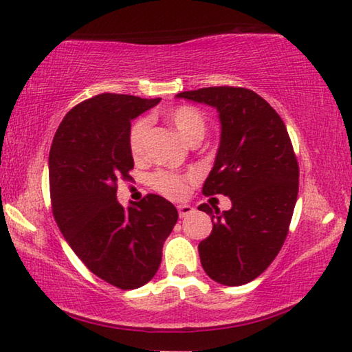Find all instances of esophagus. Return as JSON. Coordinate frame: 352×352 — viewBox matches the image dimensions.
Returning <instances> with one entry per match:
<instances>
[{
	"label": "esophagus",
	"instance_id": "obj_1",
	"mask_svg": "<svg viewBox=\"0 0 352 352\" xmlns=\"http://www.w3.org/2000/svg\"><path fill=\"white\" fill-rule=\"evenodd\" d=\"M192 212L194 208L190 206V204H182V206H178V214H180V218H185Z\"/></svg>",
	"mask_w": 352,
	"mask_h": 352
}]
</instances>
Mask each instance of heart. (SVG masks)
<instances>
[{"mask_svg":"<svg viewBox=\"0 0 352 352\" xmlns=\"http://www.w3.org/2000/svg\"><path fill=\"white\" fill-rule=\"evenodd\" d=\"M166 117L185 142H201L204 139L207 123L204 115L201 113V110L191 106H178L169 110ZM146 131H148V122L146 120H139L133 126V129H131L129 148L135 158H140L144 155ZM191 180L192 177L188 174H175V172L160 170L151 177V185H153L156 191L166 194V196L182 197L186 194L188 183Z\"/></svg>","mask_w":352,"mask_h":352,"instance_id":"1","label":"heart"}]
</instances>
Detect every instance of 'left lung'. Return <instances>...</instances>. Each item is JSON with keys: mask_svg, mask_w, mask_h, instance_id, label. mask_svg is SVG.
<instances>
[{"mask_svg": "<svg viewBox=\"0 0 352 352\" xmlns=\"http://www.w3.org/2000/svg\"><path fill=\"white\" fill-rule=\"evenodd\" d=\"M177 98L218 110L221 139L202 192L223 194L226 212L207 204L213 229L199 243L206 274L219 285L242 286L258 278L280 253L296 207L298 164L280 115L259 94L240 87H208Z\"/></svg>", "mask_w": 352, "mask_h": 352, "instance_id": "1", "label": "left lung"}]
</instances>
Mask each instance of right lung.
<instances>
[{"label":"right lung","instance_id":"add662e5","mask_svg":"<svg viewBox=\"0 0 352 352\" xmlns=\"http://www.w3.org/2000/svg\"><path fill=\"white\" fill-rule=\"evenodd\" d=\"M161 101L102 93L71 109L49 155L55 221L90 272L120 289H138L160 269L178 212L158 194L126 208L117 183L134 167L131 120Z\"/></svg>","mask_w":352,"mask_h":352}]
</instances>
